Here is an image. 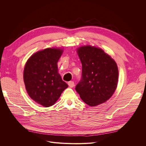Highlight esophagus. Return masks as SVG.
<instances>
[{
    "label": "esophagus",
    "instance_id": "34e87169",
    "mask_svg": "<svg viewBox=\"0 0 146 146\" xmlns=\"http://www.w3.org/2000/svg\"><path fill=\"white\" fill-rule=\"evenodd\" d=\"M68 85L69 86V87L72 88L74 86V82L73 81H69L68 82Z\"/></svg>",
    "mask_w": 146,
    "mask_h": 146
}]
</instances>
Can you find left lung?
I'll list each match as a JSON object with an SVG mask.
<instances>
[{"mask_svg":"<svg viewBox=\"0 0 146 146\" xmlns=\"http://www.w3.org/2000/svg\"><path fill=\"white\" fill-rule=\"evenodd\" d=\"M77 51L82 64V74L76 91L84 102L91 107L105 102L117 88L119 72L115 61L101 48L94 46H82Z\"/></svg>","mask_w":146,"mask_h":146,"instance_id":"1","label":"left lung"}]
</instances>
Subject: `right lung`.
I'll return each mask as SVG.
<instances>
[{
    "label": "right lung",
    "instance_id": "add662e5",
    "mask_svg": "<svg viewBox=\"0 0 146 146\" xmlns=\"http://www.w3.org/2000/svg\"><path fill=\"white\" fill-rule=\"evenodd\" d=\"M63 50L47 48L35 53L25 64L24 81L29 96L43 107L54 105L68 84L58 72L57 63Z\"/></svg>",
    "mask_w": 146,
    "mask_h": 146
}]
</instances>
